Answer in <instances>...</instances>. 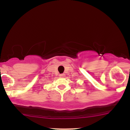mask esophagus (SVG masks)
I'll return each mask as SVG.
<instances>
[{
  "instance_id": "esophagus-1",
  "label": "esophagus",
  "mask_w": 130,
  "mask_h": 130,
  "mask_svg": "<svg viewBox=\"0 0 130 130\" xmlns=\"http://www.w3.org/2000/svg\"><path fill=\"white\" fill-rule=\"evenodd\" d=\"M59 76L61 77H64L65 76V74H64V73L60 74H59Z\"/></svg>"
}]
</instances>
